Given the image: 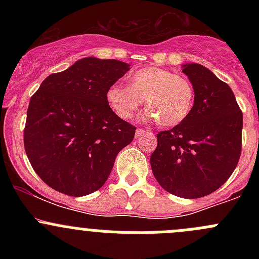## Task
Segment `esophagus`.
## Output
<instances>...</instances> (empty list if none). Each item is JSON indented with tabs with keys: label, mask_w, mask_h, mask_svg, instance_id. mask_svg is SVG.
I'll return each mask as SVG.
<instances>
[{
	"label": "esophagus",
	"mask_w": 259,
	"mask_h": 259,
	"mask_svg": "<svg viewBox=\"0 0 259 259\" xmlns=\"http://www.w3.org/2000/svg\"><path fill=\"white\" fill-rule=\"evenodd\" d=\"M145 134V130L144 129H137V132H135V138H139L142 137V135Z\"/></svg>",
	"instance_id": "34e87169"
}]
</instances>
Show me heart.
<instances>
[{
	"label": "heart",
	"instance_id": "heart-1",
	"mask_svg": "<svg viewBox=\"0 0 259 259\" xmlns=\"http://www.w3.org/2000/svg\"><path fill=\"white\" fill-rule=\"evenodd\" d=\"M194 96V88L187 77L160 67H145L132 75L129 88L111 85L106 100L125 120L139 113L144 101L149 119H155L160 126L171 127L189 116Z\"/></svg>",
	"mask_w": 259,
	"mask_h": 259
}]
</instances>
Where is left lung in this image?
I'll return each mask as SVG.
<instances>
[{"instance_id": "8db88e82", "label": "left lung", "mask_w": 259, "mask_h": 259, "mask_svg": "<svg viewBox=\"0 0 259 259\" xmlns=\"http://www.w3.org/2000/svg\"><path fill=\"white\" fill-rule=\"evenodd\" d=\"M183 67L194 88V105L182 124L156 134L150 165L163 189L195 199L215 192L236 169L243 114L231 88L210 70L199 64Z\"/></svg>"}]
</instances>
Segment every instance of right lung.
<instances>
[{
  "label": "right lung",
  "instance_id": "right-lung-1",
  "mask_svg": "<svg viewBox=\"0 0 259 259\" xmlns=\"http://www.w3.org/2000/svg\"><path fill=\"white\" fill-rule=\"evenodd\" d=\"M129 70L117 60L85 57L49 75L31 96L23 145L52 189L82 197L105 184L117 153L137 127L111 110L106 93Z\"/></svg>",
  "mask_w": 259,
  "mask_h": 259
}]
</instances>
